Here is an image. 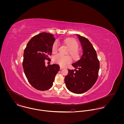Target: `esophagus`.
<instances>
[{
	"mask_svg": "<svg viewBox=\"0 0 124 124\" xmlns=\"http://www.w3.org/2000/svg\"><path fill=\"white\" fill-rule=\"evenodd\" d=\"M60 70H62V69H63V67H61V66H60Z\"/></svg>",
	"mask_w": 124,
	"mask_h": 124,
	"instance_id": "1",
	"label": "esophagus"
}]
</instances>
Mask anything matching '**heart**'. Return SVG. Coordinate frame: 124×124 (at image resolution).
<instances>
[{"mask_svg": "<svg viewBox=\"0 0 124 124\" xmlns=\"http://www.w3.org/2000/svg\"><path fill=\"white\" fill-rule=\"evenodd\" d=\"M64 43L70 49L69 53L74 59H77L78 57V52L77 49L78 48V44L74 39L68 38L64 40ZM59 43L58 40H55L52 46V51L53 53L57 52ZM53 62L62 66H64L66 64L71 63V59L69 56L63 55L61 54H58L54 56L53 57Z\"/></svg>", "mask_w": 124, "mask_h": 124, "instance_id": "1", "label": "heart"}]
</instances>
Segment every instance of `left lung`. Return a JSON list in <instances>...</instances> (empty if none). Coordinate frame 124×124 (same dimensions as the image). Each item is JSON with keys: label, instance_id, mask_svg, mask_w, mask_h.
<instances>
[{"label": "left lung", "instance_id": "8db88e82", "mask_svg": "<svg viewBox=\"0 0 124 124\" xmlns=\"http://www.w3.org/2000/svg\"><path fill=\"white\" fill-rule=\"evenodd\" d=\"M83 53L81 59L72 64L75 69L68 70L65 77L66 86L72 93L80 94L87 91L95 83L100 68L96 52L88 39L77 34Z\"/></svg>", "mask_w": 124, "mask_h": 124}]
</instances>
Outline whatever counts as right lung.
Returning <instances> with one entry per match:
<instances>
[{
	"mask_svg": "<svg viewBox=\"0 0 124 124\" xmlns=\"http://www.w3.org/2000/svg\"><path fill=\"white\" fill-rule=\"evenodd\" d=\"M55 40L52 34L43 32L33 37L28 42L23 53V68L30 84L40 91L50 88L60 67L54 64L45 66V60L52 53Z\"/></svg>",
	"mask_w": 124,
	"mask_h": 124,
	"instance_id": "1",
	"label": "right lung"
}]
</instances>
